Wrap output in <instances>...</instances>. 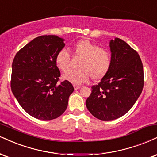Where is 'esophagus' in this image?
Instances as JSON below:
<instances>
[{"label":"esophagus","instance_id":"esophagus-1","mask_svg":"<svg viewBox=\"0 0 157 157\" xmlns=\"http://www.w3.org/2000/svg\"><path fill=\"white\" fill-rule=\"evenodd\" d=\"M74 88H75V90L80 89V86H76V85H74Z\"/></svg>","mask_w":157,"mask_h":157}]
</instances>
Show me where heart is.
<instances>
[{
    "instance_id": "b5f03b06",
    "label": "heart",
    "mask_w": 157,
    "mask_h": 157,
    "mask_svg": "<svg viewBox=\"0 0 157 157\" xmlns=\"http://www.w3.org/2000/svg\"><path fill=\"white\" fill-rule=\"evenodd\" d=\"M71 51L80 57L79 69L69 71L63 75L64 80L74 85H81L91 78L99 80L106 75L111 66V54L107 49L99 48L94 43L82 39L75 43ZM70 55L62 49L56 56V64L60 71L66 72L69 69Z\"/></svg>"
}]
</instances>
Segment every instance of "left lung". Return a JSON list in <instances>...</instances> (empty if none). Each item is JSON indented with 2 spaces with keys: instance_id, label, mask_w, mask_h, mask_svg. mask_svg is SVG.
Listing matches in <instances>:
<instances>
[{
  "instance_id": "left-lung-1",
  "label": "left lung",
  "mask_w": 157,
  "mask_h": 157,
  "mask_svg": "<svg viewBox=\"0 0 157 157\" xmlns=\"http://www.w3.org/2000/svg\"><path fill=\"white\" fill-rule=\"evenodd\" d=\"M111 66L96 86L86 105L94 117L112 121L125 115L135 105L144 85L143 67L138 53L118 38L109 41Z\"/></svg>"
}]
</instances>
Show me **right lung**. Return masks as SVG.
<instances>
[{
    "label": "right lung",
    "instance_id": "add662e5",
    "mask_svg": "<svg viewBox=\"0 0 157 157\" xmlns=\"http://www.w3.org/2000/svg\"><path fill=\"white\" fill-rule=\"evenodd\" d=\"M64 46V39L57 36H40L19 50L13 60L12 93L22 109L37 119L61 116L74 91L69 81L58 83L60 72L56 56Z\"/></svg>",
    "mask_w": 157,
    "mask_h": 157
}]
</instances>
